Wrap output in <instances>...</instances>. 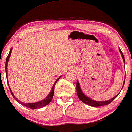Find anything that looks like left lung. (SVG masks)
Listing matches in <instances>:
<instances>
[{
	"label": "left lung",
	"mask_w": 132,
	"mask_h": 132,
	"mask_svg": "<svg viewBox=\"0 0 132 132\" xmlns=\"http://www.w3.org/2000/svg\"><path fill=\"white\" fill-rule=\"evenodd\" d=\"M119 51H120V54H121V57H122V58H123V62L125 63V57H124V55L120 48H119ZM125 80H124L123 88L124 84H125ZM76 92H77V95H78V98H79V100H81V101L83 102L84 103L87 104V105H89V106H91V107H94L108 105V104H109L111 101H113V100H114L115 98H116L117 96L119 95V94H120V93H119L114 98H111V99H110V100H107V101H95V100H92L91 98L87 97V96H86L85 94L84 93L81 89V87H80L79 82L78 80H77V82H76Z\"/></svg>",
	"instance_id": "left-lung-1"
}]
</instances>
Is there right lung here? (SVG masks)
Listing matches in <instances>:
<instances>
[{"instance_id": "1", "label": "right lung", "mask_w": 132, "mask_h": 132, "mask_svg": "<svg viewBox=\"0 0 132 132\" xmlns=\"http://www.w3.org/2000/svg\"><path fill=\"white\" fill-rule=\"evenodd\" d=\"M12 48H11V50H10V52L9 53V54L8 56H7V58H6V66H5V70H6V77L7 79V63L9 62V59L10 58V57H11V53H12ZM62 76H60L56 80V82H54V84H53V85L52 89H51V91L50 92V93L48 94V95L47 96V97L44 98V99H43L42 100H41L40 101H38V102H35V103H22V102L19 101L15 97V96L14 95V94H13L12 91H11V88H10V86L9 85V84H8V86H9V89H10V91L11 92V94L13 96V97L15 98L16 101H17L19 103H20L21 104H22V105L25 106V107H28L29 109H40V108H42L43 107H44V106H46L47 105H48V104L50 103V101H52V100L53 99V95H54V86L56 85V82L58 81L59 79L60 78V77ZM7 81L8 82V80L7 79Z\"/></svg>"}]
</instances>
